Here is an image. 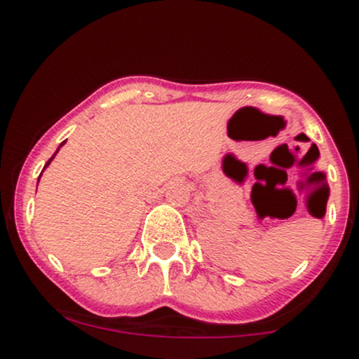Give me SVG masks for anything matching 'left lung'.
I'll list each match as a JSON object with an SVG mask.
<instances>
[{"label": "left lung", "instance_id": "obj_1", "mask_svg": "<svg viewBox=\"0 0 359 359\" xmlns=\"http://www.w3.org/2000/svg\"><path fill=\"white\" fill-rule=\"evenodd\" d=\"M324 211H325V209H324Z\"/></svg>", "mask_w": 359, "mask_h": 359}]
</instances>
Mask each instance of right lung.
<instances>
[{
	"label": "right lung",
	"instance_id": "right-lung-1",
	"mask_svg": "<svg viewBox=\"0 0 359 359\" xmlns=\"http://www.w3.org/2000/svg\"><path fill=\"white\" fill-rule=\"evenodd\" d=\"M64 143H65V142H62V143H60V145H59V148H57V151H59V150H60V147H62V145H64ZM57 151H55V154H53V155H52V158H50V160H48V162H47V163H45V167H43V168H47L48 165H50V162H52V160H53V158H55ZM42 172H43V170H42ZM40 177H42V174H40ZM40 177H39V180H40ZM36 185H39V184H36Z\"/></svg>",
	"mask_w": 359,
	"mask_h": 359
}]
</instances>
